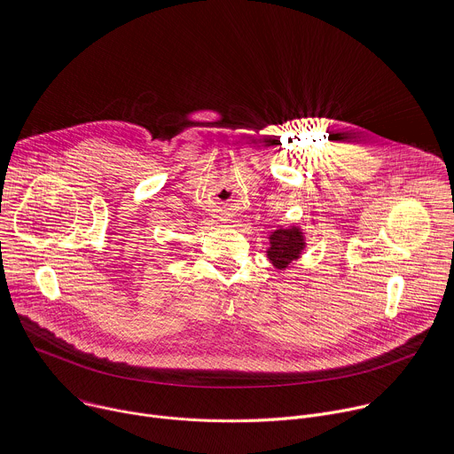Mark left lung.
<instances>
[{
    "instance_id": "obj_1",
    "label": "left lung",
    "mask_w": 454,
    "mask_h": 454,
    "mask_svg": "<svg viewBox=\"0 0 454 454\" xmlns=\"http://www.w3.org/2000/svg\"><path fill=\"white\" fill-rule=\"evenodd\" d=\"M304 247V234L299 227L278 229L270 236V248L266 250V255L276 268L283 270L292 264V261L299 259Z\"/></svg>"
}]
</instances>
